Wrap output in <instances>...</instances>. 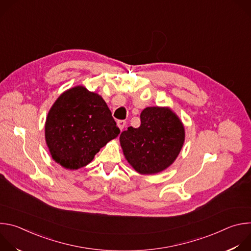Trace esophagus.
Instances as JSON below:
<instances>
[{
    "label": "esophagus",
    "instance_id": "34e87169",
    "mask_svg": "<svg viewBox=\"0 0 251 251\" xmlns=\"http://www.w3.org/2000/svg\"><path fill=\"white\" fill-rule=\"evenodd\" d=\"M125 125H126V121H125V120H118V121H117V126L119 127V129H120L121 131L124 129Z\"/></svg>",
    "mask_w": 251,
    "mask_h": 251
}]
</instances>
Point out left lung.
Here are the masks:
<instances>
[{"label":"left lung","mask_w":251,"mask_h":251,"mask_svg":"<svg viewBox=\"0 0 251 251\" xmlns=\"http://www.w3.org/2000/svg\"><path fill=\"white\" fill-rule=\"evenodd\" d=\"M140 118L138 128L128 127L120 135L124 156L142 175L160 173L180 154L185 142L184 125L168 107H147Z\"/></svg>","instance_id":"1"}]
</instances>
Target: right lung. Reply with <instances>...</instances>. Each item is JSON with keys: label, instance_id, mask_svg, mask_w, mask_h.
Returning a JSON list of instances; mask_svg holds the SVG:
<instances>
[{"label": "right lung", "instance_id": "obj_1", "mask_svg": "<svg viewBox=\"0 0 251 251\" xmlns=\"http://www.w3.org/2000/svg\"><path fill=\"white\" fill-rule=\"evenodd\" d=\"M45 131L52 159L69 170L88 165L120 133L103 98L80 85L56 99L48 114Z\"/></svg>", "mask_w": 251, "mask_h": 251}]
</instances>
